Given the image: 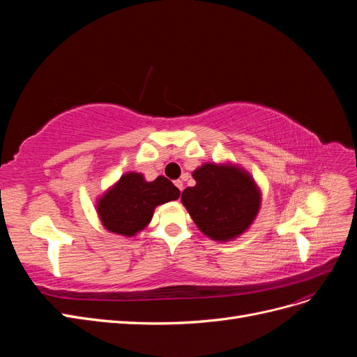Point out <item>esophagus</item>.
<instances>
[{
  "label": "esophagus",
  "instance_id": "obj_1",
  "mask_svg": "<svg viewBox=\"0 0 357 357\" xmlns=\"http://www.w3.org/2000/svg\"><path fill=\"white\" fill-rule=\"evenodd\" d=\"M174 185H176L180 190H183V181H181V180H176V181H174Z\"/></svg>",
  "mask_w": 357,
  "mask_h": 357
}]
</instances>
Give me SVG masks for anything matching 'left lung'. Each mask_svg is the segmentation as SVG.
I'll list each match as a JSON object with an SVG mask.
<instances>
[{"mask_svg":"<svg viewBox=\"0 0 357 357\" xmlns=\"http://www.w3.org/2000/svg\"><path fill=\"white\" fill-rule=\"evenodd\" d=\"M192 177L197 185L183 190L181 202L204 235L226 243L250 228L261 208L262 193L244 168L207 162Z\"/></svg>","mask_w":357,"mask_h":357,"instance_id":"obj_1","label":"left lung"}]
</instances>
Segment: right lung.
<instances>
[{
  "label": "right lung",
  "mask_w": 357,
  "mask_h": 357,
  "mask_svg": "<svg viewBox=\"0 0 357 357\" xmlns=\"http://www.w3.org/2000/svg\"><path fill=\"white\" fill-rule=\"evenodd\" d=\"M180 190L159 176L147 181L139 172H126L96 201V213L104 228L122 236H134L142 232L153 218L160 204L176 201Z\"/></svg>",
  "instance_id": "right-lung-1"
}]
</instances>
